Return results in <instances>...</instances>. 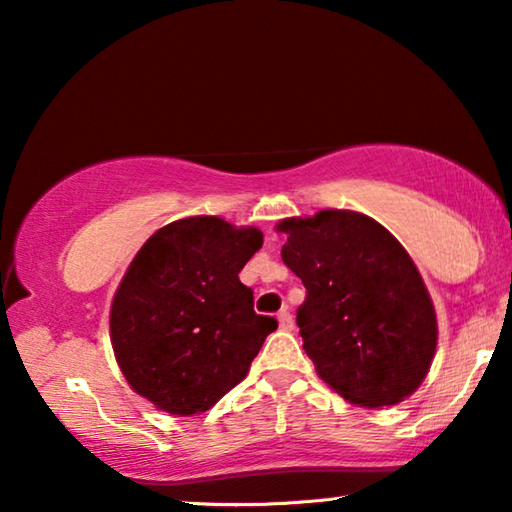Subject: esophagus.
I'll return each mask as SVG.
<instances>
[{"label":"esophagus","instance_id":"34e87169","mask_svg":"<svg viewBox=\"0 0 512 512\" xmlns=\"http://www.w3.org/2000/svg\"><path fill=\"white\" fill-rule=\"evenodd\" d=\"M277 320H280L282 329H293V316H291V311L287 307H284L280 314H277Z\"/></svg>","mask_w":512,"mask_h":512}]
</instances>
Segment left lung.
Here are the masks:
<instances>
[{"instance_id": "left-lung-1", "label": "left lung", "mask_w": 512, "mask_h": 512, "mask_svg": "<svg viewBox=\"0 0 512 512\" xmlns=\"http://www.w3.org/2000/svg\"><path fill=\"white\" fill-rule=\"evenodd\" d=\"M282 262L307 289L302 348L320 379L352 404L391 406L427 377L436 311L413 259L384 225L348 210L284 219Z\"/></svg>"}]
</instances>
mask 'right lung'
<instances>
[{
  "label": "right lung",
  "mask_w": 512,
  "mask_h": 512,
  "mask_svg": "<svg viewBox=\"0 0 512 512\" xmlns=\"http://www.w3.org/2000/svg\"><path fill=\"white\" fill-rule=\"evenodd\" d=\"M264 244L216 216L164 225L128 266L110 309L119 368L171 415L207 411L246 377L277 320L253 309L239 273Z\"/></svg>",
  "instance_id": "right-lung-1"
}]
</instances>
